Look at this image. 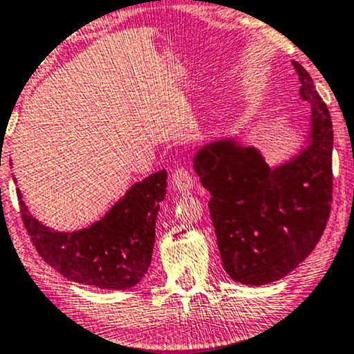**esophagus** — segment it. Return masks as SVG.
<instances>
[{"label": "esophagus", "mask_w": 354, "mask_h": 354, "mask_svg": "<svg viewBox=\"0 0 354 354\" xmlns=\"http://www.w3.org/2000/svg\"><path fill=\"white\" fill-rule=\"evenodd\" d=\"M196 180H194L192 174L189 172L184 167H177L172 174V185L178 192H189L194 187Z\"/></svg>", "instance_id": "esophagus-1"}]
</instances>
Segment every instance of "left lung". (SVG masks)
<instances>
[{"label":"left lung","instance_id":"8db88e82","mask_svg":"<svg viewBox=\"0 0 354 354\" xmlns=\"http://www.w3.org/2000/svg\"><path fill=\"white\" fill-rule=\"evenodd\" d=\"M303 100L311 105L308 147L271 169L254 147L229 140L194 158L210 192L209 212L222 266L234 281L263 286L296 269L326 229L333 198V124L311 75L292 62Z\"/></svg>","mask_w":354,"mask_h":354}]
</instances>
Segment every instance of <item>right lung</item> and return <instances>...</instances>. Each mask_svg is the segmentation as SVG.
<instances>
[{
  "label": "right lung",
  "instance_id": "1",
  "mask_svg": "<svg viewBox=\"0 0 354 354\" xmlns=\"http://www.w3.org/2000/svg\"><path fill=\"white\" fill-rule=\"evenodd\" d=\"M15 178V177H13ZM167 172L158 170L132 185L88 229L57 232L28 212L17 189L23 224L46 264L66 279L100 289H129L140 283L152 261L158 202L164 201Z\"/></svg>",
  "mask_w": 354,
  "mask_h": 354
}]
</instances>
